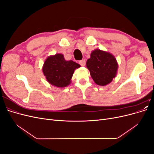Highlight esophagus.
Here are the masks:
<instances>
[{
    "instance_id": "1",
    "label": "esophagus",
    "mask_w": 154,
    "mask_h": 154,
    "mask_svg": "<svg viewBox=\"0 0 154 154\" xmlns=\"http://www.w3.org/2000/svg\"><path fill=\"white\" fill-rule=\"evenodd\" d=\"M79 63H80V65L81 66H85V63H86V62L85 60H80V61H79Z\"/></svg>"
}]
</instances>
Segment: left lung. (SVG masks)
I'll return each instance as SVG.
<instances>
[{
	"mask_svg": "<svg viewBox=\"0 0 154 154\" xmlns=\"http://www.w3.org/2000/svg\"><path fill=\"white\" fill-rule=\"evenodd\" d=\"M87 68L96 84H109L117 75L118 63L113 54L100 49H95L86 63Z\"/></svg>",
	"mask_w": 154,
	"mask_h": 154,
	"instance_id": "1",
	"label": "left lung"
}]
</instances>
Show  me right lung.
<instances>
[{
    "label": "right lung",
    "mask_w": 154,
    "mask_h": 154,
    "mask_svg": "<svg viewBox=\"0 0 154 154\" xmlns=\"http://www.w3.org/2000/svg\"><path fill=\"white\" fill-rule=\"evenodd\" d=\"M80 65L72 60H65L62 54L58 53L48 57L44 63L42 71L51 85L57 87H66L71 83L74 71Z\"/></svg>",
    "instance_id": "right-lung-1"
}]
</instances>
